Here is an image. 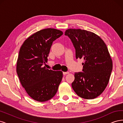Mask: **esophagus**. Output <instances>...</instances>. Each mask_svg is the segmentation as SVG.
Segmentation results:
<instances>
[{
    "label": "esophagus",
    "instance_id": "obj_1",
    "mask_svg": "<svg viewBox=\"0 0 123 123\" xmlns=\"http://www.w3.org/2000/svg\"><path fill=\"white\" fill-rule=\"evenodd\" d=\"M69 72H63V74H64V75H66V74H69Z\"/></svg>",
    "mask_w": 123,
    "mask_h": 123
}]
</instances>
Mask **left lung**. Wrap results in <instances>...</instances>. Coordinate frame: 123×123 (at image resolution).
Returning a JSON list of instances; mask_svg holds the SVG:
<instances>
[{
    "instance_id": "1",
    "label": "left lung",
    "mask_w": 123,
    "mask_h": 123,
    "mask_svg": "<svg viewBox=\"0 0 123 123\" xmlns=\"http://www.w3.org/2000/svg\"><path fill=\"white\" fill-rule=\"evenodd\" d=\"M65 35L72 41L76 58L84 61L83 72L74 74L73 90L85 99L97 98L105 90L112 70V61L106 44L99 36L85 30L69 29Z\"/></svg>"
}]
</instances>
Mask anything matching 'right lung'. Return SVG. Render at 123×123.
<instances>
[{"mask_svg": "<svg viewBox=\"0 0 123 123\" xmlns=\"http://www.w3.org/2000/svg\"><path fill=\"white\" fill-rule=\"evenodd\" d=\"M63 34L59 30L47 28L29 36L20 47L16 71L28 94L36 101L46 102L56 94L62 78L61 71L43 67L48 62L53 41Z\"/></svg>", "mask_w": 123, "mask_h": 123, "instance_id": "1", "label": "right lung"}]
</instances>
